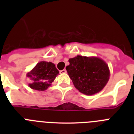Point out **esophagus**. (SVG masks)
Masks as SVG:
<instances>
[{
	"instance_id": "34e87169",
	"label": "esophagus",
	"mask_w": 134,
	"mask_h": 134,
	"mask_svg": "<svg viewBox=\"0 0 134 134\" xmlns=\"http://www.w3.org/2000/svg\"><path fill=\"white\" fill-rule=\"evenodd\" d=\"M60 74H65V73H66V70L64 69V70H60Z\"/></svg>"
}]
</instances>
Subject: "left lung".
I'll return each mask as SVG.
<instances>
[{
  "label": "left lung",
  "instance_id": "obj_1",
  "mask_svg": "<svg viewBox=\"0 0 134 134\" xmlns=\"http://www.w3.org/2000/svg\"><path fill=\"white\" fill-rule=\"evenodd\" d=\"M66 67L69 77L79 92L86 95L99 93L108 82L110 71L107 64L98 57L77 55L68 60Z\"/></svg>",
  "mask_w": 134,
  "mask_h": 134
}]
</instances>
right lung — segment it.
Here are the masks:
<instances>
[{
	"mask_svg": "<svg viewBox=\"0 0 134 134\" xmlns=\"http://www.w3.org/2000/svg\"><path fill=\"white\" fill-rule=\"evenodd\" d=\"M58 74L59 71L55 68L54 64L51 62L41 61L37 64L26 76L33 81L29 84L31 88L43 91L52 85Z\"/></svg>",
	"mask_w": 134,
	"mask_h": 134,
	"instance_id": "add662e5",
	"label": "right lung"
}]
</instances>
